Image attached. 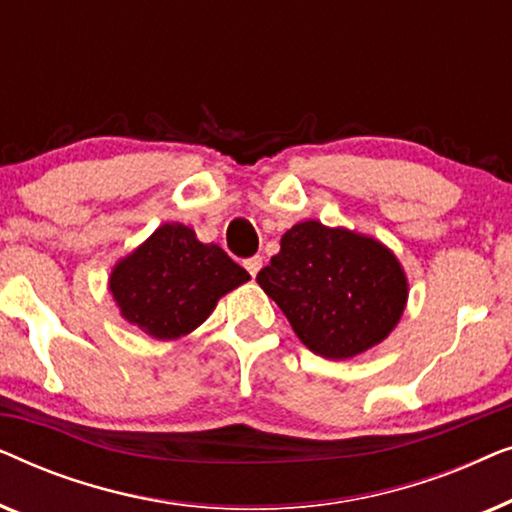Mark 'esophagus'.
Returning a JSON list of instances; mask_svg holds the SVG:
<instances>
[{"label": "esophagus", "instance_id": "esophagus-1", "mask_svg": "<svg viewBox=\"0 0 512 512\" xmlns=\"http://www.w3.org/2000/svg\"><path fill=\"white\" fill-rule=\"evenodd\" d=\"M244 268H247V272H249L251 277H256L258 270L263 268V258H261V256H251V258H247V261H244Z\"/></svg>", "mask_w": 512, "mask_h": 512}]
</instances>
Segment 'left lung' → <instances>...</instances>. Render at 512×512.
Returning a JSON list of instances; mask_svg holds the SVG:
<instances>
[{
  "mask_svg": "<svg viewBox=\"0 0 512 512\" xmlns=\"http://www.w3.org/2000/svg\"><path fill=\"white\" fill-rule=\"evenodd\" d=\"M256 282L324 359H349L382 342L408 300V282L387 247L319 221L286 230Z\"/></svg>",
  "mask_w": 512,
  "mask_h": 512,
  "instance_id": "left-lung-1",
  "label": "left lung"
}]
</instances>
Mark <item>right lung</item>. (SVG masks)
Returning a JSON list of instances; mask_svg holds the SVG:
<instances>
[{
    "mask_svg": "<svg viewBox=\"0 0 512 512\" xmlns=\"http://www.w3.org/2000/svg\"><path fill=\"white\" fill-rule=\"evenodd\" d=\"M247 279L219 244H202L191 228L165 223L116 265L109 289L130 324L174 340L198 328L216 300Z\"/></svg>",
    "mask_w": 512,
    "mask_h": 512,
    "instance_id": "obj_1",
    "label": "right lung"
}]
</instances>
